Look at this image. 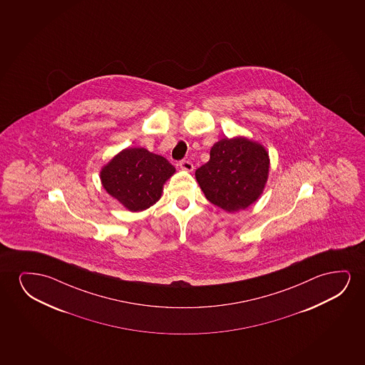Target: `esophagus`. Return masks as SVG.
<instances>
[{
    "mask_svg": "<svg viewBox=\"0 0 365 365\" xmlns=\"http://www.w3.org/2000/svg\"><path fill=\"white\" fill-rule=\"evenodd\" d=\"M180 167L183 170H187V172H192L193 170V163L190 162V160H183L180 162Z\"/></svg>",
    "mask_w": 365,
    "mask_h": 365,
    "instance_id": "esophagus-1",
    "label": "esophagus"
}]
</instances>
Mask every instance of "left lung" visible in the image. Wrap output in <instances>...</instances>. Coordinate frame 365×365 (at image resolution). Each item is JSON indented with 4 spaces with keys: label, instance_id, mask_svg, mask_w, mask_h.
<instances>
[{
    "label": "left lung",
    "instance_id": "left-lung-1",
    "mask_svg": "<svg viewBox=\"0 0 365 365\" xmlns=\"http://www.w3.org/2000/svg\"><path fill=\"white\" fill-rule=\"evenodd\" d=\"M210 155L195 170V178L210 203L230 213L259 198L269 173V155L263 145L245 137L223 138Z\"/></svg>",
    "mask_w": 365,
    "mask_h": 365
}]
</instances>
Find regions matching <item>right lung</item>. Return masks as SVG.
<instances>
[{"label":"right lung","mask_w":365,"mask_h":365,"mask_svg":"<svg viewBox=\"0 0 365 365\" xmlns=\"http://www.w3.org/2000/svg\"><path fill=\"white\" fill-rule=\"evenodd\" d=\"M175 168L162 155L145 148H125L101 170L108 195L130 212L150 208L160 200L165 180Z\"/></svg>","instance_id":"right-lung-1"}]
</instances>
